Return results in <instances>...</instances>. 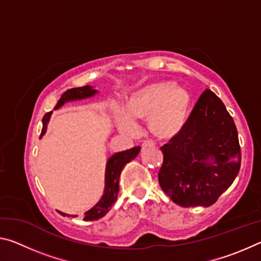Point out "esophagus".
Masks as SVG:
<instances>
[{
  "label": "esophagus",
  "mask_w": 261,
  "mask_h": 261,
  "mask_svg": "<svg viewBox=\"0 0 261 261\" xmlns=\"http://www.w3.org/2000/svg\"><path fill=\"white\" fill-rule=\"evenodd\" d=\"M151 147H155V143L153 140H145L143 144H141V148L146 149V148H151Z\"/></svg>",
  "instance_id": "esophagus-1"
}]
</instances>
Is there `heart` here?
<instances>
[{
	"mask_svg": "<svg viewBox=\"0 0 261 261\" xmlns=\"http://www.w3.org/2000/svg\"><path fill=\"white\" fill-rule=\"evenodd\" d=\"M189 92L171 81H154L132 92L125 102V115H117L120 129L134 136L138 132L135 122L147 121L148 129L160 139L178 136L187 123Z\"/></svg>",
	"mask_w": 261,
	"mask_h": 261,
	"instance_id": "heart-1",
	"label": "heart"
}]
</instances>
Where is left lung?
Listing matches in <instances>:
<instances>
[{
	"instance_id": "8db88e82",
	"label": "left lung",
	"mask_w": 261,
	"mask_h": 261,
	"mask_svg": "<svg viewBox=\"0 0 261 261\" xmlns=\"http://www.w3.org/2000/svg\"><path fill=\"white\" fill-rule=\"evenodd\" d=\"M161 151L159 183L182 207L213 205L241 168L235 123L222 101L208 88L200 95L182 132Z\"/></svg>"
}]
</instances>
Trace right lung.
<instances>
[{"label":"right lung","instance_id":"obj_1","mask_svg":"<svg viewBox=\"0 0 261 261\" xmlns=\"http://www.w3.org/2000/svg\"><path fill=\"white\" fill-rule=\"evenodd\" d=\"M99 92L95 90L93 86L86 85L83 87H76V88H70L67 92H64L63 94L61 95V99L59 102L55 106V110L61 108L62 106H64L67 102H71V101H78V100H84L88 99L98 94ZM53 112L47 113L42 118V131L40 135V138L45 136L47 131V125L49 123L50 116ZM140 152V146H136L131 149H127V151L118 152L114 154L110 158L107 159V162H106V171H105V190L102 197L100 198V200L96 202V204L92 207V208L88 210L87 212L84 213V220L85 221H94L99 220L108 213L109 210L112 208L114 202L117 199V194L120 191V176L122 173V169L125 167L126 163L134 160V159L138 155ZM61 215L68 216V218H76L78 215L73 214H67L63 213V212H60Z\"/></svg>","mask_w":261,"mask_h":261}]
</instances>
